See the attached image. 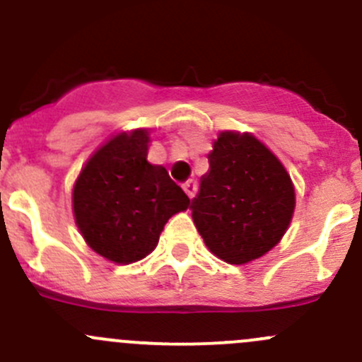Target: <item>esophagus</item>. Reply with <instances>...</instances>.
<instances>
[{"mask_svg": "<svg viewBox=\"0 0 362 362\" xmlns=\"http://www.w3.org/2000/svg\"><path fill=\"white\" fill-rule=\"evenodd\" d=\"M184 191H185V194L189 196V198H194V194H196V191H198V185H196V182L194 180H189V182H185L184 184Z\"/></svg>", "mask_w": 362, "mask_h": 362, "instance_id": "1", "label": "esophagus"}]
</instances>
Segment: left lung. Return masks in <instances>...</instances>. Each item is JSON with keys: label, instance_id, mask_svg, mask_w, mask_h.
Listing matches in <instances>:
<instances>
[{"label": "left lung", "instance_id": "8db88e82", "mask_svg": "<svg viewBox=\"0 0 362 362\" xmlns=\"http://www.w3.org/2000/svg\"><path fill=\"white\" fill-rule=\"evenodd\" d=\"M208 163L191 202L199 235L229 264L261 257L293 218L294 187L286 168L257 138L233 131L218 134Z\"/></svg>", "mask_w": 362, "mask_h": 362}]
</instances>
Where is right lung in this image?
<instances>
[{"mask_svg":"<svg viewBox=\"0 0 362 362\" xmlns=\"http://www.w3.org/2000/svg\"><path fill=\"white\" fill-rule=\"evenodd\" d=\"M148 133L117 134L87 160L73 187V214L87 245L119 264L151 254L187 194L166 168L147 160Z\"/></svg>","mask_w":362,"mask_h":362,"instance_id":"obj_1","label":"right lung"}]
</instances>
